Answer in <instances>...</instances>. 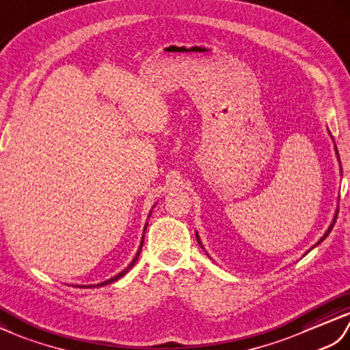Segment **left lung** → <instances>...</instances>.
I'll return each mask as SVG.
<instances>
[{
    "instance_id": "1",
    "label": "left lung",
    "mask_w": 350,
    "mask_h": 350,
    "mask_svg": "<svg viewBox=\"0 0 350 350\" xmlns=\"http://www.w3.org/2000/svg\"><path fill=\"white\" fill-rule=\"evenodd\" d=\"M328 135L331 136V139H332V142H334V137H332V135H331V131L328 130ZM334 150H336V154H337V160H338V165H340V174H343V170H341V163H340V155H338V151H337V145H336V142H334ZM337 214H338V209H336V214H334V219H332V221H331V224H329V228L327 229V232H325V234H323V237L319 239V241H317V243L312 247V248H310V250H313V248L316 247V245H319L321 243H322V241L325 239V238H327L328 235H329V232L332 230V228H334V224H336V220H337ZM196 239H198V243H199V245L202 247V248H204V245H202V241H200V238H199V235H198V232H196ZM204 250H205V248H204ZM308 250V252H310ZM308 252H306V254L308 253ZM206 256H208V258H209V254L206 253Z\"/></svg>"
}]
</instances>
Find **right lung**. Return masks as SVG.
Instances as JSON below:
<instances>
[{"instance_id":"1","label":"right lung","mask_w":350,"mask_h":350,"mask_svg":"<svg viewBox=\"0 0 350 350\" xmlns=\"http://www.w3.org/2000/svg\"><path fill=\"white\" fill-rule=\"evenodd\" d=\"M155 205H152V208H154ZM152 208H151V211H150V214H148V217H151V214H152ZM146 226H148V221L145 223V226H144V234H145V230H146ZM144 238H145V235H142V238H141V245H139V248H137V252H136V254H135V258H133V260H131L130 263H129V267L127 268H124L121 273H118L116 275H113L112 278H109V280H106V282H102V283H98V284H76V287H87V289H90V287H100V286H106V284H111V283H113V282H116V280H120V278L122 277V275H126L129 271L135 267V263H136V260H137V258H139V254H141V250H142V245H144Z\"/></svg>"}]
</instances>
